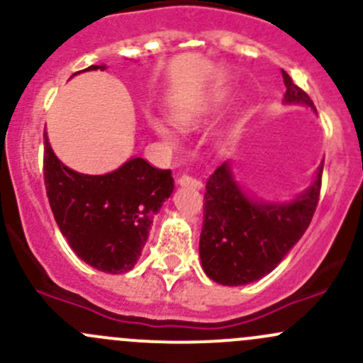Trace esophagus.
<instances>
[{
	"label": "esophagus",
	"mask_w": 363,
	"mask_h": 363,
	"mask_svg": "<svg viewBox=\"0 0 363 363\" xmlns=\"http://www.w3.org/2000/svg\"><path fill=\"white\" fill-rule=\"evenodd\" d=\"M179 186H182V188H191V189H202V182L199 181V179L191 177V175H181L179 177Z\"/></svg>",
	"instance_id": "34e87169"
}]
</instances>
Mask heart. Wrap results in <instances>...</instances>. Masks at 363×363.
Masks as SVG:
<instances>
[{
  "mask_svg": "<svg viewBox=\"0 0 363 363\" xmlns=\"http://www.w3.org/2000/svg\"><path fill=\"white\" fill-rule=\"evenodd\" d=\"M151 124H152V130H155L158 135H161V137H163L164 140H170V142L175 140V133H174V131H172V128L168 126L167 123H164V121L152 119Z\"/></svg>",
  "mask_w": 363,
  "mask_h": 363,
  "instance_id": "heart-1",
  "label": "heart"
}]
</instances>
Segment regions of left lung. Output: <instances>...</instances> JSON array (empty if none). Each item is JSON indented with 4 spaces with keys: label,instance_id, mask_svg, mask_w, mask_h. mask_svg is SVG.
I'll return each instance as SVG.
<instances>
[{
    "label": "left lung",
    "instance_id": "left-lung-1",
    "mask_svg": "<svg viewBox=\"0 0 363 363\" xmlns=\"http://www.w3.org/2000/svg\"><path fill=\"white\" fill-rule=\"evenodd\" d=\"M284 105L316 112L311 98L283 69ZM323 161L309 186L290 200H267L247 191L225 161L205 186L200 259L203 272L223 286H244L272 272L309 226L320 199Z\"/></svg>",
    "mask_w": 363,
    "mask_h": 363
}]
</instances>
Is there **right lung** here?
Masks as SVG:
<instances>
[{
	"label": "right lung",
	"instance_id": "right-lung-1",
	"mask_svg": "<svg viewBox=\"0 0 363 363\" xmlns=\"http://www.w3.org/2000/svg\"><path fill=\"white\" fill-rule=\"evenodd\" d=\"M105 68L91 65L82 72ZM43 138L47 196L69 247L101 272L124 274L133 269L149 239L152 219L174 193L172 172L133 156L108 174H80L54 155L47 133Z\"/></svg>",
	"mask_w": 363,
	"mask_h": 363
}]
</instances>
